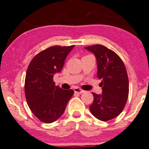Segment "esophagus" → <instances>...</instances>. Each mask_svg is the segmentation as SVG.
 <instances>
[{
  "instance_id": "34e87169",
  "label": "esophagus",
  "mask_w": 149,
  "mask_h": 149,
  "mask_svg": "<svg viewBox=\"0 0 149 149\" xmlns=\"http://www.w3.org/2000/svg\"><path fill=\"white\" fill-rule=\"evenodd\" d=\"M74 93H78V94H82V93H84V91L81 89H79V88H75V89H74Z\"/></svg>"
}]
</instances>
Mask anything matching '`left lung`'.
Returning <instances> with one entry per match:
<instances>
[{
    "mask_svg": "<svg viewBox=\"0 0 149 149\" xmlns=\"http://www.w3.org/2000/svg\"><path fill=\"white\" fill-rule=\"evenodd\" d=\"M93 53L97 62V76L101 81V95L93 93L89 106L91 113L101 121L110 120L119 115L127 102L129 82L122 59L112 50L101 45L85 47Z\"/></svg>",
    "mask_w": 149,
    "mask_h": 149,
    "instance_id": "left-lung-1",
    "label": "left lung"
}]
</instances>
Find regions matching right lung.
I'll return each instance as SVG.
<instances>
[{"label":"right lung","mask_w":149,"mask_h":149,"mask_svg":"<svg viewBox=\"0 0 149 149\" xmlns=\"http://www.w3.org/2000/svg\"><path fill=\"white\" fill-rule=\"evenodd\" d=\"M74 45L52 46L39 52L30 63L26 73L24 92L33 113L45 123L55 122L63 114L72 89L55 86L53 77L63 68L67 55Z\"/></svg>","instance_id":"right-lung-1"}]
</instances>
